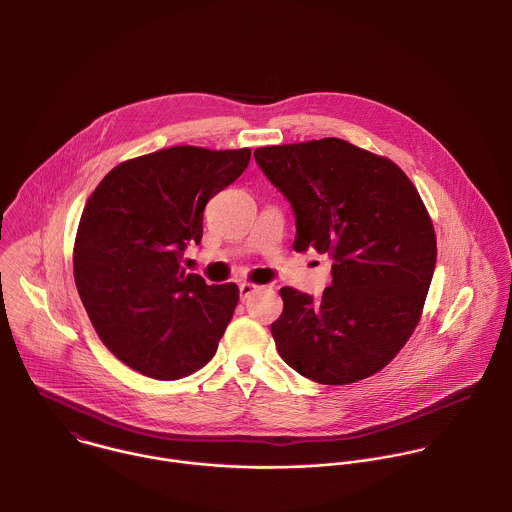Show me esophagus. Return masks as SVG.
Returning a JSON list of instances; mask_svg holds the SVG:
<instances>
[{
    "instance_id": "34e87169",
    "label": "esophagus",
    "mask_w": 512,
    "mask_h": 512,
    "mask_svg": "<svg viewBox=\"0 0 512 512\" xmlns=\"http://www.w3.org/2000/svg\"><path fill=\"white\" fill-rule=\"evenodd\" d=\"M258 292V286L252 282H242L240 284V299H248L252 293Z\"/></svg>"
}]
</instances>
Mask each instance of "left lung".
Segmentation results:
<instances>
[{
	"mask_svg": "<svg viewBox=\"0 0 512 512\" xmlns=\"http://www.w3.org/2000/svg\"><path fill=\"white\" fill-rule=\"evenodd\" d=\"M254 157L292 203L293 248L335 260L321 299L280 290V357L319 384L376 374L420 323L436 268V230L418 189L388 157L339 138L258 147Z\"/></svg>",
	"mask_w": 512,
	"mask_h": 512,
	"instance_id": "8db88e82",
	"label": "left lung"
}]
</instances>
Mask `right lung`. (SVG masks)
I'll return each instance as SVG.
<instances>
[{
    "label": "right lung",
    "mask_w": 512,
    "mask_h": 512,
    "mask_svg": "<svg viewBox=\"0 0 512 512\" xmlns=\"http://www.w3.org/2000/svg\"><path fill=\"white\" fill-rule=\"evenodd\" d=\"M250 147L175 146L116 165L88 197L73 248L74 284L106 349L157 380L207 365L238 286H207L181 268L203 238L207 203L236 181Z\"/></svg>",
    "instance_id": "right-lung-1"
}]
</instances>
